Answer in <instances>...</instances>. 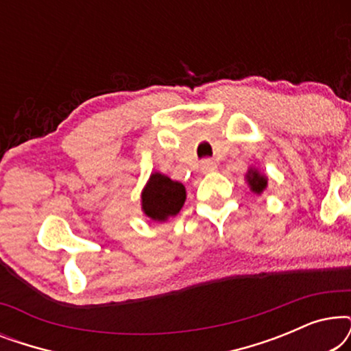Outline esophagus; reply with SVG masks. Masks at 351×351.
Returning a JSON list of instances; mask_svg holds the SVG:
<instances>
[{"label":"esophagus","instance_id":"esophagus-1","mask_svg":"<svg viewBox=\"0 0 351 351\" xmlns=\"http://www.w3.org/2000/svg\"><path fill=\"white\" fill-rule=\"evenodd\" d=\"M201 171L204 172H213V171H215V167H217V165H215V161H213V160H203L201 161Z\"/></svg>","mask_w":351,"mask_h":351}]
</instances>
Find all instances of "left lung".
<instances>
[{"label": "left lung", "mask_w": 351, "mask_h": 351, "mask_svg": "<svg viewBox=\"0 0 351 351\" xmlns=\"http://www.w3.org/2000/svg\"><path fill=\"white\" fill-rule=\"evenodd\" d=\"M247 182H249V185H251L252 191H256V193H262L267 186L265 177L261 176L257 171H252V169L247 172Z\"/></svg>", "instance_id": "obj_1"}]
</instances>
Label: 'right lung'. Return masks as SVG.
Listing matches in <instances>:
<instances>
[{"label": "right lung", "mask_w": 351, "mask_h": 351, "mask_svg": "<svg viewBox=\"0 0 351 351\" xmlns=\"http://www.w3.org/2000/svg\"><path fill=\"white\" fill-rule=\"evenodd\" d=\"M185 203V186L169 177L155 172L142 193V209L153 220H166L176 215Z\"/></svg>", "instance_id": "add662e5"}]
</instances>
